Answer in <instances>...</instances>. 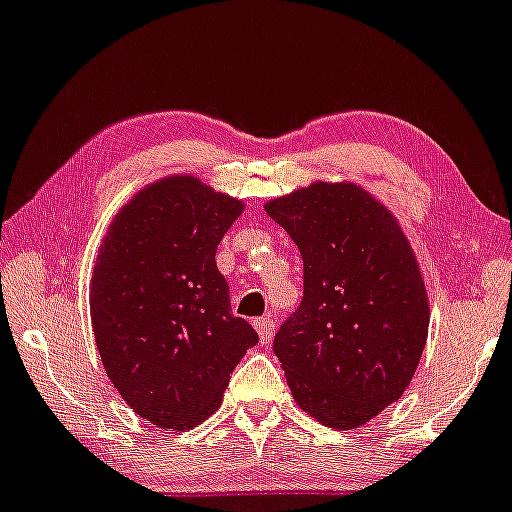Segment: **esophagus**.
I'll list each match as a JSON object with an SVG mask.
<instances>
[{
    "label": "esophagus",
    "mask_w": 512,
    "mask_h": 512,
    "mask_svg": "<svg viewBox=\"0 0 512 512\" xmlns=\"http://www.w3.org/2000/svg\"><path fill=\"white\" fill-rule=\"evenodd\" d=\"M252 326H255V331L260 333L262 342H269L271 338H274L276 323H274V319H271V316H262V319H257L255 323H252Z\"/></svg>",
    "instance_id": "obj_1"
}]
</instances>
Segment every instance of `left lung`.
Listing matches in <instances>:
<instances>
[{"mask_svg": "<svg viewBox=\"0 0 512 512\" xmlns=\"http://www.w3.org/2000/svg\"><path fill=\"white\" fill-rule=\"evenodd\" d=\"M302 255V302L274 352L297 406L335 430L397 401L428 340V293L397 219L354 184H312L267 203Z\"/></svg>", "mask_w": 512, "mask_h": 512, "instance_id": "left-lung-1", "label": "left lung"}]
</instances>
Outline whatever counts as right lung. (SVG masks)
<instances>
[{"label":"right lung","instance_id":"1","mask_svg":"<svg viewBox=\"0 0 512 512\" xmlns=\"http://www.w3.org/2000/svg\"><path fill=\"white\" fill-rule=\"evenodd\" d=\"M241 200L167 177L118 212L92 278V326L122 399L158 428L191 430L222 404L257 333L231 312L215 255Z\"/></svg>","mask_w":512,"mask_h":512}]
</instances>
